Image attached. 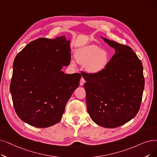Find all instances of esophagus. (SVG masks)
Masks as SVG:
<instances>
[{
	"instance_id": "esophagus-1",
	"label": "esophagus",
	"mask_w": 157,
	"mask_h": 157,
	"mask_svg": "<svg viewBox=\"0 0 157 157\" xmlns=\"http://www.w3.org/2000/svg\"><path fill=\"white\" fill-rule=\"evenodd\" d=\"M85 83V79L82 77L81 78V79H80V83H79V84H80V85L81 86H82V85H83V84Z\"/></svg>"
}]
</instances>
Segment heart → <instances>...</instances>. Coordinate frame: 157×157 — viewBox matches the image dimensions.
I'll return each instance as SVG.
<instances>
[{"instance_id":"obj_1","label":"heart","mask_w":157,"mask_h":157,"mask_svg":"<svg viewBox=\"0 0 157 157\" xmlns=\"http://www.w3.org/2000/svg\"><path fill=\"white\" fill-rule=\"evenodd\" d=\"M76 59L78 63L86 64V69L88 72L95 74L106 69L110 60V54L98 45H89L77 51Z\"/></svg>"}]
</instances>
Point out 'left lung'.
<instances>
[{"label":"left lung","instance_id":"obj_1","mask_svg":"<svg viewBox=\"0 0 157 157\" xmlns=\"http://www.w3.org/2000/svg\"><path fill=\"white\" fill-rule=\"evenodd\" d=\"M115 53L98 74L81 72L86 82V108L92 120L104 128L123 125L137 114L144 88L141 61L130 47L103 38Z\"/></svg>","mask_w":157,"mask_h":157}]
</instances>
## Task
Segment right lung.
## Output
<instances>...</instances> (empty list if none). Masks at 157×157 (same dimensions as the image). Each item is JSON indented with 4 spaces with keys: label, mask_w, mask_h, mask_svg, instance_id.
I'll return each mask as SVG.
<instances>
[{
    "label": "right lung",
    "mask_w": 157,
    "mask_h": 157,
    "mask_svg": "<svg viewBox=\"0 0 157 157\" xmlns=\"http://www.w3.org/2000/svg\"><path fill=\"white\" fill-rule=\"evenodd\" d=\"M69 44L64 36L40 38L15 58L10 83L13 103L18 117L31 126L47 128L58 123L79 86V73L61 71L71 63Z\"/></svg>",
    "instance_id": "obj_1"
}]
</instances>
